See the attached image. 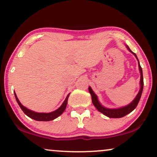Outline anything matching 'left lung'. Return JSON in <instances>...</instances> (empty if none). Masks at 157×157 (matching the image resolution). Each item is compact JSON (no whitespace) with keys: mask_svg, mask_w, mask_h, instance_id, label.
<instances>
[{"mask_svg":"<svg viewBox=\"0 0 157 157\" xmlns=\"http://www.w3.org/2000/svg\"><path fill=\"white\" fill-rule=\"evenodd\" d=\"M126 48H127L128 50H129L131 53H133L134 56H135L136 59L138 60V68H139L140 74H141V79H140V89H139V91H138V94L136 95V97H135V99H134L129 104V105H126L125 107H119V108H114V109L107 108V107H104V106L99 102L98 97H97L96 94L94 92V91L91 89L90 86L89 87V91L91 95V100H92L93 105H94V107H96V108L98 109L100 113H102L103 115H106L107 117H110V118H120V117H123L126 115H128V114L131 113L133 109H135L136 107H137L138 102H139L140 99H141L142 91H143V89H144L143 72H142V68L141 66H140L139 61H138V59L137 58V56H136V55L131 51V49L129 48V47L126 45Z\"/></svg>","mask_w":157,"mask_h":157,"instance_id":"left-lung-1","label":"left lung"}]
</instances>
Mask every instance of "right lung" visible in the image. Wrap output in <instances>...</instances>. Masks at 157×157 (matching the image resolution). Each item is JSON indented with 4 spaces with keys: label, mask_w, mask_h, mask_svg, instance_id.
Instances as JSON below:
<instances>
[{
    "label": "right lung",
    "mask_w": 157,
    "mask_h": 157,
    "mask_svg": "<svg viewBox=\"0 0 157 157\" xmlns=\"http://www.w3.org/2000/svg\"><path fill=\"white\" fill-rule=\"evenodd\" d=\"M14 95H15L16 101H17V103L19 104V107H21V109H22V111L24 112V114L27 115L28 117H29L30 118L32 119L35 120L36 121H50L57 118V117H59L60 115H62V113H63L64 110L66 108L67 103H68V99L69 95H70V94H68V96L66 97V99H65V101H63V103L62 104V105H61L58 109H57L56 110L49 113H36V112L32 111L31 109H27L26 107H24V106L21 105V103L19 101V99H18V97L16 96L15 92H14Z\"/></svg>",
    "instance_id": "1"
}]
</instances>
